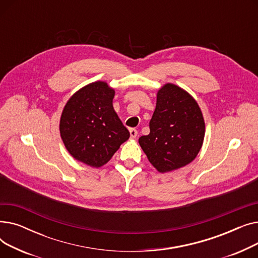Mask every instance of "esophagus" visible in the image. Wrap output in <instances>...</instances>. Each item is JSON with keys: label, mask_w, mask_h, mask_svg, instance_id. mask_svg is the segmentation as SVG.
<instances>
[{"label": "esophagus", "mask_w": 258, "mask_h": 258, "mask_svg": "<svg viewBox=\"0 0 258 258\" xmlns=\"http://www.w3.org/2000/svg\"><path fill=\"white\" fill-rule=\"evenodd\" d=\"M130 135H131L132 139H135L137 137L138 132H137V130H135V128H130Z\"/></svg>", "instance_id": "1"}]
</instances>
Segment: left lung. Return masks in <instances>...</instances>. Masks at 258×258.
<instances>
[{"label": "left lung", "instance_id": "obj_1", "mask_svg": "<svg viewBox=\"0 0 258 258\" xmlns=\"http://www.w3.org/2000/svg\"><path fill=\"white\" fill-rule=\"evenodd\" d=\"M150 134L139 138L148 161L159 172L181 168L198 156L205 136V122L190 94L166 84L157 94Z\"/></svg>", "mask_w": 258, "mask_h": 258}]
</instances>
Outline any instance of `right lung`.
I'll return each instance as SVG.
<instances>
[{
	"label": "right lung",
	"mask_w": 258,
	"mask_h": 258,
	"mask_svg": "<svg viewBox=\"0 0 258 258\" xmlns=\"http://www.w3.org/2000/svg\"><path fill=\"white\" fill-rule=\"evenodd\" d=\"M115 91L104 81L78 90L61 113L59 131L70 155L83 163L100 167L111 160L130 132L114 111Z\"/></svg>",
	"instance_id": "1"
}]
</instances>
